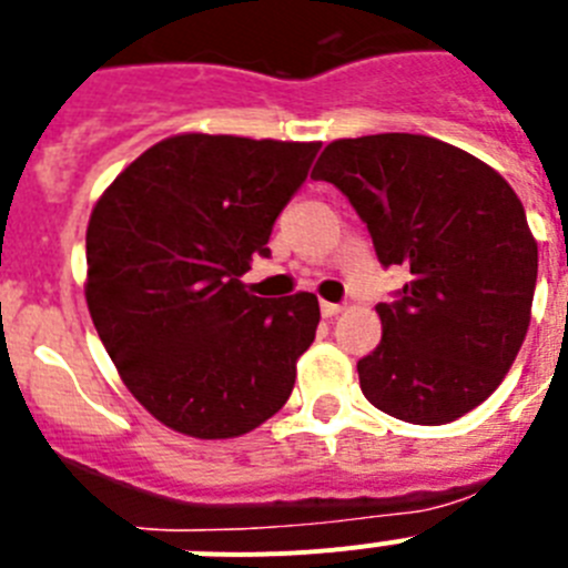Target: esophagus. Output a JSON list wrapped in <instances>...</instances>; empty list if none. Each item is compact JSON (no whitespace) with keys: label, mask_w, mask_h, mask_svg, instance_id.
<instances>
[{"label":"esophagus","mask_w":568,"mask_h":568,"mask_svg":"<svg viewBox=\"0 0 568 568\" xmlns=\"http://www.w3.org/2000/svg\"><path fill=\"white\" fill-rule=\"evenodd\" d=\"M341 313V304H333V301H321V315L324 318H333V315Z\"/></svg>","instance_id":"34e87169"}]
</instances>
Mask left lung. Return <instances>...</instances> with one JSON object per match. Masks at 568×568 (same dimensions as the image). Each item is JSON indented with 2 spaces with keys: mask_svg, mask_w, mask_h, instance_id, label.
Segmentation results:
<instances>
[{
  "mask_svg": "<svg viewBox=\"0 0 568 568\" xmlns=\"http://www.w3.org/2000/svg\"><path fill=\"white\" fill-rule=\"evenodd\" d=\"M313 179L335 184L404 267L378 304L381 344L358 361L361 393L406 424L438 426L484 404L515 364L531 318L538 241L498 170L433 135L327 144Z\"/></svg>",
  "mask_w": 568,
  "mask_h": 568,
  "instance_id": "1",
  "label": "left lung"
}]
</instances>
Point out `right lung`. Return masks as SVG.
I'll use <instances>...</instances> for the list:
<instances>
[{"mask_svg": "<svg viewBox=\"0 0 568 568\" xmlns=\"http://www.w3.org/2000/svg\"><path fill=\"white\" fill-rule=\"evenodd\" d=\"M318 142L182 133L144 150L90 213V318L133 398L190 438L273 418L313 344L318 298L250 295Z\"/></svg>", "mask_w": 568, "mask_h": 568, "instance_id": "obj_1", "label": "right lung"}]
</instances>
